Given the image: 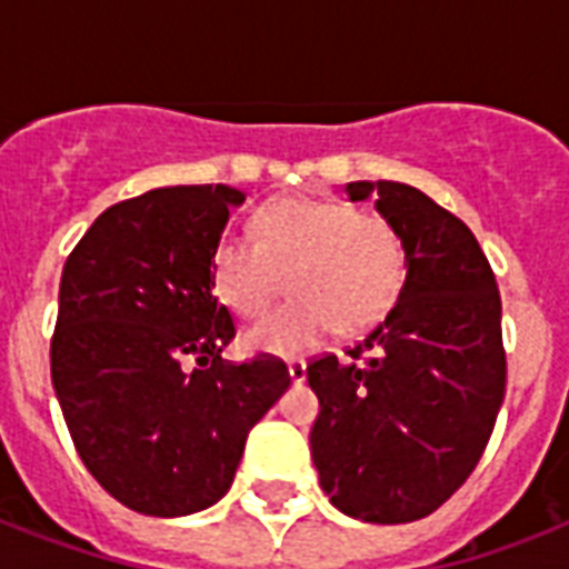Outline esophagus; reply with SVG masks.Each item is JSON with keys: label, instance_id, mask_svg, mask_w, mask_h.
Segmentation results:
<instances>
[{"label": "esophagus", "instance_id": "obj_1", "mask_svg": "<svg viewBox=\"0 0 569 569\" xmlns=\"http://www.w3.org/2000/svg\"><path fill=\"white\" fill-rule=\"evenodd\" d=\"M289 378H292V383H303L307 380V363L303 360H289Z\"/></svg>", "mask_w": 569, "mask_h": 569}]
</instances>
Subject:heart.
I'll list each match as a JSON object with an SVG mask.
<instances>
[{"label": "heart", "instance_id": "b5f03b06", "mask_svg": "<svg viewBox=\"0 0 569 569\" xmlns=\"http://www.w3.org/2000/svg\"><path fill=\"white\" fill-rule=\"evenodd\" d=\"M289 286L292 301L244 330L250 351L307 355L339 325L363 333L405 289L407 248L387 214L333 197H277L253 214V241L223 236L212 286L232 312L259 316Z\"/></svg>", "mask_w": 569, "mask_h": 569}]
</instances>
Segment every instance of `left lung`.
<instances>
[{"instance_id": "obj_1", "label": "left lung", "mask_w": 569, "mask_h": 569, "mask_svg": "<svg viewBox=\"0 0 569 569\" xmlns=\"http://www.w3.org/2000/svg\"><path fill=\"white\" fill-rule=\"evenodd\" d=\"M375 194L407 248L405 289L346 360L307 366L319 396L310 431L321 490L363 522H413L458 490L487 449L505 398L502 301L467 223L405 182H348Z\"/></svg>"}]
</instances>
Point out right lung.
Here are the masks:
<instances>
[{"label":"right lung","mask_w":569,"mask_h":569,"mask_svg":"<svg viewBox=\"0 0 569 569\" xmlns=\"http://www.w3.org/2000/svg\"><path fill=\"white\" fill-rule=\"evenodd\" d=\"M239 203L230 186L120 200L61 271L49 372L67 431L97 485L147 517L218 502L292 380L274 355L221 360L236 325L212 292V253Z\"/></svg>","instance_id":"right-lung-1"}]
</instances>
